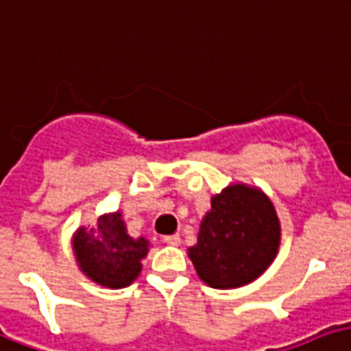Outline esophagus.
Here are the masks:
<instances>
[{
	"label": "esophagus",
	"mask_w": 351,
	"mask_h": 351,
	"mask_svg": "<svg viewBox=\"0 0 351 351\" xmlns=\"http://www.w3.org/2000/svg\"><path fill=\"white\" fill-rule=\"evenodd\" d=\"M162 241H165L166 244H170V246H178L179 242H181V237H179L178 233H176V235H166L162 237Z\"/></svg>",
	"instance_id": "obj_1"
}]
</instances>
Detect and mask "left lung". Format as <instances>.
Masks as SVG:
<instances>
[{"label": "left lung", "instance_id": "left-lung-1", "mask_svg": "<svg viewBox=\"0 0 351 351\" xmlns=\"http://www.w3.org/2000/svg\"><path fill=\"white\" fill-rule=\"evenodd\" d=\"M278 246L279 222L270 199L257 189L231 185L210 199L189 255L207 285L237 289L265 272Z\"/></svg>", "mask_w": 351, "mask_h": 351}]
</instances>
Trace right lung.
<instances>
[{"label": "right lung", "instance_id": "add662e5", "mask_svg": "<svg viewBox=\"0 0 351 351\" xmlns=\"http://www.w3.org/2000/svg\"><path fill=\"white\" fill-rule=\"evenodd\" d=\"M81 270L99 285L123 289L141 274V259L147 254L144 237L131 239L120 213L101 216L90 231L81 228L73 237Z\"/></svg>", "mask_w": 351, "mask_h": 351}]
</instances>
